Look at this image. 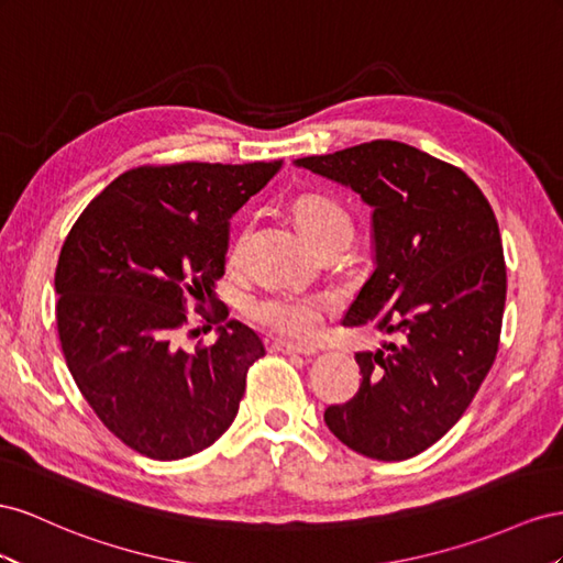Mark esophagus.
<instances>
[{
    "mask_svg": "<svg viewBox=\"0 0 563 563\" xmlns=\"http://www.w3.org/2000/svg\"><path fill=\"white\" fill-rule=\"evenodd\" d=\"M273 349L280 353H299V356H313L316 353L313 344H295V342H285V340L273 342Z\"/></svg>",
    "mask_w": 563,
    "mask_h": 563,
    "instance_id": "esophagus-1",
    "label": "esophagus"
}]
</instances>
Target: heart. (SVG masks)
I'll return each instance as SVG.
<instances>
[{
  "mask_svg": "<svg viewBox=\"0 0 563 563\" xmlns=\"http://www.w3.org/2000/svg\"><path fill=\"white\" fill-rule=\"evenodd\" d=\"M295 217L311 243L320 247L328 240H349L353 223L346 207L325 192H303L295 200ZM247 223L240 227L229 245V256L235 260L247 235ZM336 309V297L328 292L301 295L292 290H266L245 301V313L260 328L280 334L285 340H311L323 325L330 311Z\"/></svg>",
  "mask_w": 563,
  "mask_h": 563,
  "instance_id": "b5f03b06",
  "label": "heart"
}]
</instances>
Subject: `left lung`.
Listing matches in <instances>:
<instances>
[{
  "mask_svg": "<svg viewBox=\"0 0 563 563\" xmlns=\"http://www.w3.org/2000/svg\"><path fill=\"white\" fill-rule=\"evenodd\" d=\"M297 165L375 207V262L342 323L398 334L356 353L361 387L328 406L351 451L396 462L427 451L470 408L500 346L507 266L490 202L460 167L400 141H371Z\"/></svg>",
  "mask_w": 563,
  "mask_h": 563,
  "instance_id": "left-lung-1",
  "label": "left lung"
}]
</instances>
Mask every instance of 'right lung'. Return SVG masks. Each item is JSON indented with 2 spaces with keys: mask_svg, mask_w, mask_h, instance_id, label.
<instances>
[{
  "mask_svg": "<svg viewBox=\"0 0 563 563\" xmlns=\"http://www.w3.org/2000/svg\"><path fill=\"white\" fill-rule=\"evenodd\" d=\"M280 167H132L73 223L56 266L63 358L96 417L132 451L190 457L235 420L264 344L229 323L212 287L227 273L231 217ZM190 306L206 329L220 325V340L192 354L175 344Z\"/></svg>",
  "mask_w": 563,
  "mask_h": 563,
  "instance_id": "add662e5",
  "label": "right lung"
}]
</instances>
